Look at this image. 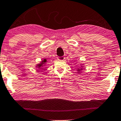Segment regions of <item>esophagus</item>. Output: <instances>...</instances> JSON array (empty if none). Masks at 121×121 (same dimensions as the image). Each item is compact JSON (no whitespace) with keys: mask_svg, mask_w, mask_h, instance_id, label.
I'll return each instance as SVG.
<instances>
[{"mask_svg":"<svg viewBox=\"0 0 121 121\" xmlns=\"http://www.w3.org/2000/svg\"><path fill=\"white\" fill-rule=\"evenodd\" d=\"M57 59L59 60H64L65 59V57L64 56H60L57 57Z\"/></svg>","mask_w":121,"mask_h":121,"instance_id":"obj_1","label":"esophagus"}]
</instances>
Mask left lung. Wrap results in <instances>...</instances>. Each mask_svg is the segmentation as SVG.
I'll return each instance as SVG.
<instances>
[{"instance_id": "left-lung-1", "label": "left lung", "mask_w": 121, "mask_h": 121, "mask_svg": "<svg viewBox=\"0 0 121 121\" xmlns=\"http://www.w3.org/2000/svg\"><path fill=\"white\" fill-rule=\"evenodd\" d=\"M78 71H80V69H79V70L78 69ZM78 73H79V72H78Z\"/></svg>"}]
</instances>
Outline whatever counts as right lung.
<instances>
[{
    "label": "right lung",
    "mask_w": 121,
    "mask_h": 121,
    "mask_svg": "<svg viewBox=\"0 0 121 121\" xmlns=\"http://www.w3.org/2000/svg\"><path fill=\"white\" fill-rule=\"evenodd\" d=\"M46 62H47V60H46V59H44V60H43V61H42V62H41V64H39V65H38L37 66L38 68H39V69H40V68H41V67H42V66H44V65H44L45 64H46Z\"/></svg>",
    "instance_id": "right-lung-1"
}]
</instances>
